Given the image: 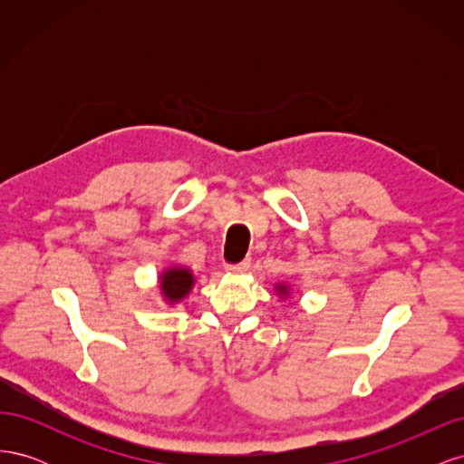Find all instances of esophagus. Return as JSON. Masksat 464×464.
Returning a JSON list of instances; mask_svg holds the SVG:
<instances>
[{
    "label": "esophagus",
    "mask_w": 464,
    "mask_h": 464,
    "mask_svg": "<svg viewBox=\"0 0 464 464\" xmlns=\"http://www.w3.org/2000/svg\"><path fill=\"white\" fill-rule=\"evenodd\" d=\"M249 269V259H244L240 263H232V265H227V271L228 273H246Z\"/></svg>",
    "instance_id": "esophagus-1"
}]
</instances>
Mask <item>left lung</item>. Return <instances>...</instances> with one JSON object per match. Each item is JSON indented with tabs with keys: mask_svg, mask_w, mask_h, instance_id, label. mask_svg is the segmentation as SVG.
<instances>
[{
	"mask_svg": "<svg viewBox=\"0 0 464 464\" xmlns=\"http://www.w3.org/2000/svg\"><path fill=\"white\" fill-rule=\"evenodd\" d=\"M278 288V292L283 294V296H288V286H285V285H280V286H276Z\"/></svg>",
	"mask_w": 464,
	"mask_h": 464,
	"instance_id": "obj_1",
	"label": "left lung"
}]
</instances>
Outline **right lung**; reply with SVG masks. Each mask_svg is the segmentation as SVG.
<instances>
[{"mask_svg": "<svg viewBox=\"0 0 464 464\" xmlns=\"http://www.w3.org/2000/svg\"><path fill=\"white\" fill-rule=\"evenodd\" d=\"M193 286V275L188 269H181V266H174V269H168L160 276V290L168 302H178L186 296V294Z\"/></svg>", "mask_w": 464, "mask_h": 464, "instance_id": "right-lung-1", "label": "right lung"}]
</instances>
